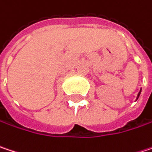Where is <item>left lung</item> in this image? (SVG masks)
I'll return each mask as SVG.
<instances>
[{
  "label": "left lung",
  "instance_id": "obj_1",
  "mask_svg": "<svg viewBox=\"0 0 152 152\" xmlns=\"http://www.w3.org/2000/svg\"><path fill=\"white\" fill-rule=\"evenodd\" d=\"M140 93H141V90H140V92L138 93V95H137V98H138V96H139V95H140Z\"/></svg>",
  "mask_w": 152,
  "mask_h": 152
}]
</instances>
